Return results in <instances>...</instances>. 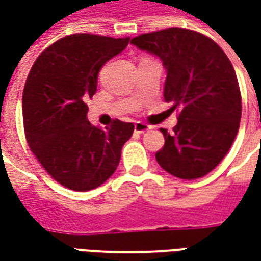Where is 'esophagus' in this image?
<instances>
[{"mask_svg": "<svg viewBox=\"0 0 261 261\" xmlns=\"http://www.w3.org/2000/svg\"><path fill=\"white\" fill-rule=\"evenodd\" d=\"M151 129V126L146 125L144 122H136L135 123V132L136 134H144L146 130H149Z\"/></svg>", "mask_w": 261, "mask_h": 261, "instance_id": "1", "label": "esophagus"}]
</instances>
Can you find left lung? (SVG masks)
I'll list each match as a JSON object with an SVG mask.
<instances>
[{"mask_svg": "<svg viewBox=\"0 0 261 261\" xmlns=\"http://www.w3.org/2000/svg\"><path fill=\"white\" fill-rule=\"evenodd\" d=\"M160 56L167 69L164 100L178 122L156 151L158 164L185 180L211 173L228 154L241 119V93L234 66L215 42L195 30L168 27L132 39Z\"/></svg>", "mask_w": 261, "mask_h": 261, "instance_id": "left-lung-1", "label": "left lung"}]
</instances>
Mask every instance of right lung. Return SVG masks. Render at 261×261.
Here are the masks:
<instances>
[{"instance_id":"obj_1","label":"right lung","mask_w":261,"mask_h":261,"mask_svg":"<svg viewBox=\"0 0 261 261\" xmlns=\"http://www.w3.org/2000/svg\"><path fill=\"white\" fill-rule=\"evenodd\" d=\"M130 37L75 33L56 40L37 56L23 90L27 144L55 181L76 192L101 186L120 161L134 123L115 119L106 130L87 120V100L97 75Z\"/></svg>"}]
</instances>
